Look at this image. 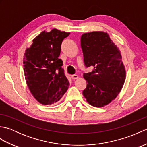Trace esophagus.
I'll return each mask as SVG.
<instances>
[{"label": "esophagus", "instance_id": "esophagus-1", "mask_svg": "<svg viewBox=\"0 0 147 147\" xmlns=\"http://www.w3.org/2000/svg\"><path fill=\"white\" fill-rule=\"evenodd\" d=\"M71 78H72V79H73V80H76V79H78V75H76V74H73V75H72V76H71Z\"/></svg>", "mask_w": 147, "mask_h": 147}]
</instances>
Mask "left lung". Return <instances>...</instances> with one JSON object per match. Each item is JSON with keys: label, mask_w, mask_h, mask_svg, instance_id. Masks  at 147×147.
Here are the masks:
<instances>
[{"label": "left lung", "mask_w": 147, "mask_h": 147, "mask_svg": "<svg viewBox=\"0 0 147 147\" xmlns=\"http://www.w3.org/2000/svg\"><path fill=\"white\" fill-rule=\"evenodd\" d=\"M84 64L93 70L84 73L86 88L83 95L90 105L102 107L117 97L126 79L119 49L107 33L93 32L81 37Z\"/></svg>", "instance_id": "1"}]
</instances>
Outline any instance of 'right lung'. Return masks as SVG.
<instances>
[{
    "instance_id": "add662e5",
    "label": "right lung",
    "mask_w": 147,
    "mask_h": 147,
    "mask_svg": "<svg viewBox=\"0 0 147 147\" xmlns=\"http://www.w3.org/2000/svg\"><path fill=\"white\" fill-rule=\"evenodd\" d=\"M70 33L53 29L33 40L23 58L24 73L30 91L43 105L55 104L66 92L69 83L59 59L63 40Z\"/></svg>"
}]
</instances>
